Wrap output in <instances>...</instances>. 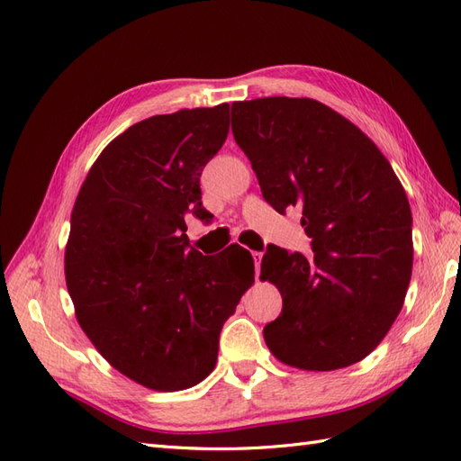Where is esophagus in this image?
<instances>
[{
  "label": "esophagus",
  "instance_id": "34e87169",
  "mask_svg": "<svg viewBox=\"0 0 461 461\" xmlns=\"http://www.w3.org/2000/svg\"><path fill=\"white\" fill-rule=\"evenodd\" d=\"M252 258H254V263H256V275L259 276V271H261V259H263V254H261V252H252Z\"/></svg>",
  "mask_w": 461,
  "mask_h": 461
}]
</instances>
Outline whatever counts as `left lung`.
Returning <instances> with one entry per match:
<instances>
[{"instance_id":"obj_1","label":"left lung","mask_w":461,"mask_h":461,"mask_svg":"<svg viewBox=\"0 0 461 461\" xmlns=\"http://www.w3.org/2000/svg\"><path fill=\"white\" fill-rule=\"evenodd\" d=\"M232 134L276 212L302 207L313 258L271 248L261 278L283 296L263 329L271 354L303 371L369 356L396 321L413 265L411 209L381 149L312 97L232 104Z\"/></svg>"}]
</instances>
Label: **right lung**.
Instances as JSON below:
<instances>
[{"label":"right lung","instance_id":"1","mask_svg":"<svg viewBox=\"0 0 461 461\" xmlns=\"http://www.w3.org/2000/svg\"><path fill=\"white\" fill-rule=\"evenodd\" d=\"M229 104L153 115L111 140L80 186L65 249L78 325L111 366L159 393L202 383L254 261L190 248L207 217L200 175L225 144Z\"/></svg>","mask_w":461,"mask_h":461}]
</instances>
